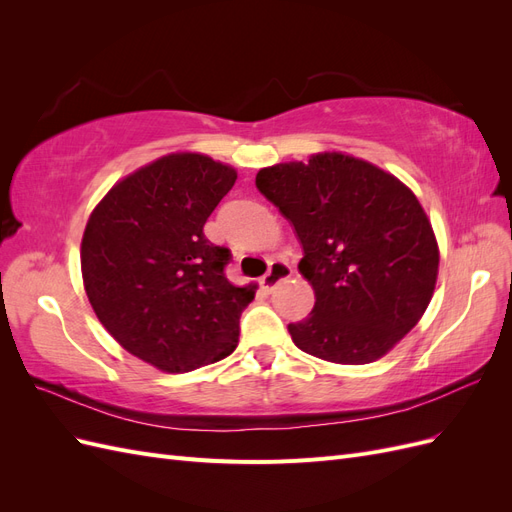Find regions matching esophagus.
I'll use <instances>...</instances> for the list:
<instances>
[{
    "instance_id": "1",
    "label": "esophagus",
    "mask_w": 512,
    "mask_h": 512,
    "mask_svg": "<svg viewBox=\"0 0 512 512\" xmlns=\"http://www.w3.org/2000/svg\"><path fill=\"white\" fill-rule=\"evenodd\" d=\"M292 275V269H290V265L288 262H282V260H275V262H271V267H269V271L262 275V280H260V286L265 288V290H273L277 284L280 282H284V280H288V277Z\"/></svg>"
}]
</instances>
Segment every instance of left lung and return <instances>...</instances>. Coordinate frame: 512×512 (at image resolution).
<instances>
[{
  "mask_svg": "<svg viewBox=\"0 0 512 512\" xmlns=\"http://www.w3.org/2000/svg\"><path fill=\"white\" fill-rule=\"evenodd\" d=\"M260 194L303 245L299 271L316 303L288 324L292 342L318 359L365 365L389 352L431 301L438 243L412 190L344 153L262 168Z\"/></svg>",
  "mask_w": 512,
  "mask_h": 512,
  "instance_id": "1",
  "label": "left lung"
}]
</instances>
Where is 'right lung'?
I'll use <instances>...</instances> for the list:
<instances>
[{"label": "right lung", "instance_id": "1", "mask_svg": "<svg viewBox=\"0 0 512 512\" xmlns=\"http://www.w3.org/2000/svg\"><path fill=\"white\" fill-rule=\"evenodd\" d=\"M237 170L200 153H170L119 181L91 213L81 269L91 307L130 354L168 374L222 361L256 286H232L230 250L205 222Z\"/></svg>", "mask_w": 512, "mask_h": 512}]
</instances>
